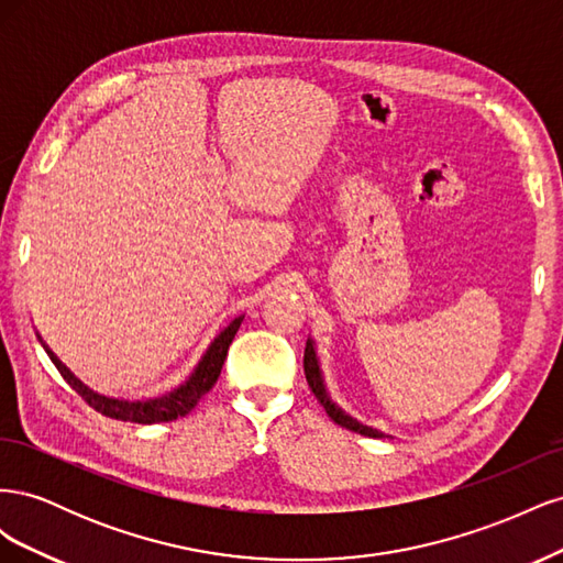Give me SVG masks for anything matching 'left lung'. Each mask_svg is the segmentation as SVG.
Here are the masks:
<instances>
[{"label":"left lung","mask_w":563,"mask_h":563,"mask_svg":"<svg viewBox=\"0 0 563 563\" xmlns=\"http://www.w3.org/2000/svg\"><path fill=\"white\" fill-rule=\"evenodd\" d=\"M302 366H305V378H308L310 389L314 391L317 401L323 406V411L329 413V418L333 422H338L340 428L352 430L356 434H364V437H373V439H383L385 434L380 430H373L368 424H362L360 420H354L352 416H347L343 408H340L327 389V383H323L321 376V366H319V356H317V347H314V340L308 338V343H305V356H302Z\"/></svg>","instance_id":"1"}]
</instances>
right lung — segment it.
<instances>
[{"instance_id": "obj_1", "label": "right lung", "mask_w": 563, "mask_h": 563, "mask_svg": "<svg viewBox=\"0 0 563 563\" xmlns=\"http://www.w3.org/2000/svg\"><path fill=\"white\" fill-rule=\"evenodd\" d=\"M242 321H244V314L234 317L228 327L211 340V345L207 347V352L201 354V360L197 362L190 376H187L178 387L164 391V395H159V397H150V399H114V397L98 395V391L84 385L75 376V373L67 368L54 352H51V347L44 343L40 333H37V338H40L42 347L46 350V354L51 356V362H54V366L60 371V376L67 380V385H70L91 408H96L98 413H103L114 420H124V422L155 424V422H168V420L187 416L197 406V401L216 385V380L220 376V368H223V364H225L228 350L232 345L236 331H240Z\"/></svg>"}]
</instances>
